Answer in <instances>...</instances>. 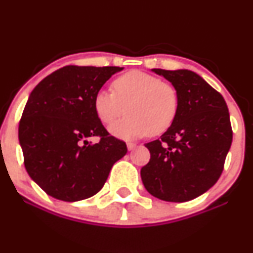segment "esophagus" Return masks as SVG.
Here are the masks:
<instances>
[{
	"mask_svg": "<svg viewBox=\"0 0 253 253\" xmlns=\"http://www.w3.org/2000/svg\"><path fill=\"white\" fill-rule=\"evenodd\" d=\"M135 146H136V145H135L134 143H127V147H128V150H129V151L134 150V149H135Z\"/></svg>",
	"mask_w": 253,
	"mask_h": 253,
	"instance_id": "esophagus-1",
	"label": "esophagus"
}]
</instances>
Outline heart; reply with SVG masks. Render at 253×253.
Instances as JSON below:
<instances>
[{"mask_svg": "<svg viewBox=\"0 0 253 253\" xmlns=\"http://www.w3.org/2000/svg\"><path fill=\"white\" fill-rule=\"evenodd\" d=\"M113 91L100 90L94 97V109L100 121L110 126V132L129 139L149 133L163 134L175 123L179 110V95L175 85L144 71H129L115 78Z\"/></svg>", "mask_w": 253, "mask_h": 253, "instance_id": "b5f03b06", "label": "heart"}]
</instances>
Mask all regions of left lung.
Segmentation results:
<instances>
[{"label":"left lung","instance_id":"8db88e82","mask_svg":"<svg viewBox=\"0 0 253 253\" xmlns=\"http://www.w3.org/2000/svg\"><path fill=\"white\" fill-rule=\"evenodd\" d=\"M153 71L175 85L179 110L161 139L145 144L151 158L141 168V179L157 199L190 201L213 187L222 173L233 138L227 104L195 72Z\"/></svg>","mask_w":253,"mask_h":253}]
</instances>
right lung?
I'll list each match as a JSON object with an SVG mask.
<instances>
[{
  "label": "right lung",
  "mask_w": 253,
  "mask_h": 253,
  "mask_svg": "<svg viewBox=\"0 0 253 253\" xmlns=\"http://www.w3.org/2000/svg\"><path fill=\"white\" fill-rule=\"evenodd\" d=\"M119 66L68 65L40 82L19 124L24 164L47 195L66 202L94 196L126 143L110 135L94 109V97ZM97 136L92 144L87 139Z\"/></svg>",
  "instance_id": "right-lung-1"
}]
</instances>
